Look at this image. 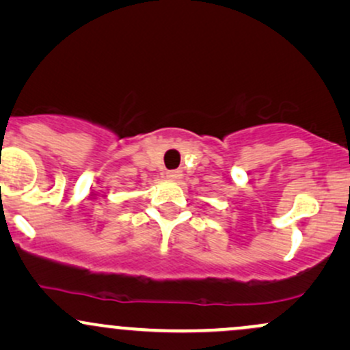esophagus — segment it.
<instances>
[{"mask_svg":"<svg viewBox=\"0 0 350 350\" xmlns=\"http://www.w3.org/2000/svg\"><path fill=\"white\" fill-rule=\"evenodd\" d=\"M166 179L171 180V183H179L183 179V172L180 171H167L166 172Z\"/></svg>","mask_w":350,"mask_h":350,"instance_id":"34e87169","label":"esophagus"}]
</instances>
